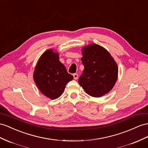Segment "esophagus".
<instances>
[{"label": "esophagus", "mask_w": 148, "mask_h": 148, "mask_svg": "<svg viewBox=\"0 0 148 148\" xmlns=\"http://www.w3.org/2000/svg\"><path fill=\"white\" fill-rule=\"evenodd\" d=\"M73 76H74V79H77L78 78V74H76V73H75V74H73Z\"/></svg>", "instance_id": "obj_1"}]
</instances>
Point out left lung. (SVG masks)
I'll list each match as a JSON object with an SVG mask.
<instances>
[{
    "label": "left lung",
    "instance_id": "1",
    "mask_svg": "<svg viewBox=\"0 0 148 148\" xmlns=\"http://www.w3.org/2000/svg\"><path fill=\"white\" fill-rule=\"evenodd\" d=\"M82 63L84 69L79 83L89 95L101 97L109 92L117 81L118 68L106 49L92 44L82 49Z\"/></svg>",
    "mask_w": 148,
    "mask_h": 148
}]
</instances>
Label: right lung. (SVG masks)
Returning <instances> with one entry per match:
<instances>
[{
    "label": "right lung",
    "mask_w": 148,
    "mask_h": 148,
    "mask_svg": "<svg viewBox=\"0 0 148 148\" xmlns=\"http://www.w3.org/2000/svg\"><path fill=\"white\" fill-rule=\"evenodd\" d=\"M73 78L59 61V54L51 49L40 56L34 73V79L38 89L51 99L61 96L66 84Z\"/></svg>",
    "instance_id": "obj_1"
}]
</instances>
